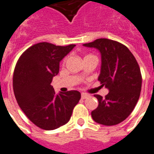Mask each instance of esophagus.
Returning a JSON list of instances; mask_svg holds the SVG:
<instances>
[{
    "instance_id": "34e87169",
    "label": "esophagus",
    "mask_w": 154,
    "mask_h": 154,
    "mask_svg": "<svg viewBox=\"0 0 154 154\" xmlns=\"http://www.w3.org/2000/svg\"><path fill=\"white\" fill-rule=\"evenodd\" d=\"M89 97V95L87 94H85V93H82L81 94V97L83 98V99H85V98H87V97Z\"/></svg>"
}]
</instances>
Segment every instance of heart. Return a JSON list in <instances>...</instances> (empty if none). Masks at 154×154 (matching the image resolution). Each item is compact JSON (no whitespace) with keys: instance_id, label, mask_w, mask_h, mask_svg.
I'll list each match as a JSON object with an SVG mask.
<instances>
[{"instance_id":"b5f03b06","label":"heart","mask_w":154,"mask_h":154,"mask_svg":"<svg viewBox=\"0 0 154 154\" xmlns=\"http://www.w3.org/2000/svg\"><path fill=\"white\" fill-rule=\"evenodd\" d=\"M94 57V56H93V55H88V56H86L85 57ZM66 59H65V60H64V62H66Z\"/></svg>"}]
</instances>
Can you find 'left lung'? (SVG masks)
Here are the masks:
<instances>
[{
  "label": "left lung",
  "instance_id": "obj_1",
  "mask_svg": "<svg viewBox=\"0 0 154 154\" xmlns=\"http://www.w3.org/2000/svg\"><path fill=\"white\" fill-rule=\"evenodd\" d=\"M98 49L102 67L98 80L109 89L105 97L95 94L98 106L91 115L94 122L104 125H115L130 116L140 98L142 75L140 66L131 51L119 42L98 38L84 44Z\"/></svg>",
  "mask_w": 154,
  "mask_h": 154
}]
</instances>
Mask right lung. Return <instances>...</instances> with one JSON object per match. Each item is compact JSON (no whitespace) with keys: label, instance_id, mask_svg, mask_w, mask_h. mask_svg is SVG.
Segmentation results:
<instances>
[{"label":"right lung","instance_id":"right-lung-1","mask_svg":"<svg viewBox=\"0 0 154 154\" xmlns=\"http://www.w3.org/2000/svg\"><path fill=\"white\" fill-rule=\"evenodd\" d=\"M75 46L45 42L32 45L20 56L14 68L13 89L18 104L33 124L45 131L69 122L81 97L76 90L56 94L51 85L59 73L60 61Z\"/></svg>","mask_w":154,"mask_h":154}]
</instances>
